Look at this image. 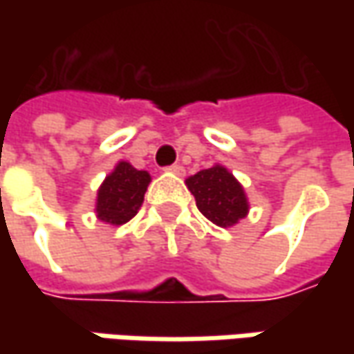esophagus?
I'll return each instance as SVG.
<instances>
[{
	"mask_svg": "<svg viewBox=\"0 0 354 354\" xmlns=\"http://www.w3.org/2000/svg\"><path fill=\"white\" fill-rule=\"evenodd\" d=\"M167 171H169V173H175V175H183V173H185L183 165H179V163H175V165H169V167H167Z\"/></svg>",
	"mask_w": 354,
	"mask_h": 354,
	"instance_id": "34e87169",
	"label": "esophagus"
}]
</instances>
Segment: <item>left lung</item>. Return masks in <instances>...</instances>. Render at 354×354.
I'll use <instances>...</instances> for the list:
<instances>
[{"mask_svg":"<svg viewBox=\"0 0 354 354\" xmlns=\"http://www.w3.org/2000/svg\"><path fill=\"white\" fill-rule=\"evenodd\" d=\"M185 183L197 201L198 211L216 226H234L248 214V198L242 185L223 165L198 171Z\"/></svg>","mask_w":354,"mask_h":354,"instance_id":"1","label":"left lung"}]
</instances>
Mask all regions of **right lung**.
<instances>
[{
    "mask_svg": "<svg viewBox=\"0 0 354 354\" xmlns=\"http://www.w3.org/2000/svg\"><path fill=\"white\" fill-rule=\"evenodd\" d=\"M149 181L147 171H138L128 161H120L98 189L96 216L108 225H126L140 211Z\"/></svg>",
    "mask_w": 354,
    "mask_h": 354,
    "instance_id": "obj_1",
    "label": "right lung"
}]
</instances>
